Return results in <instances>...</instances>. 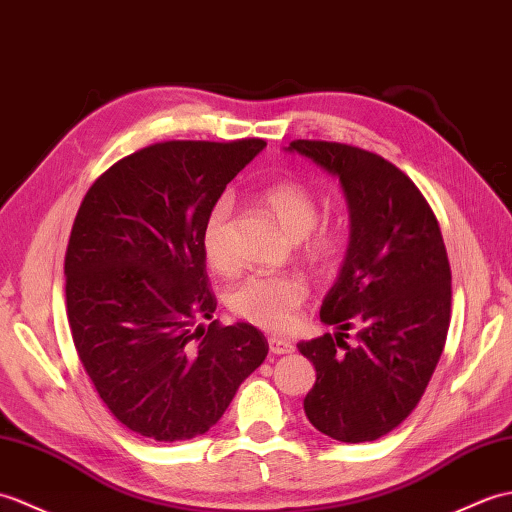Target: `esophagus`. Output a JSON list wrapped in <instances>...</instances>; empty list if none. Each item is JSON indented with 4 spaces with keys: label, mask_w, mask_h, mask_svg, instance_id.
<instances>
[{
    "label": "esophagus",
    "mask_w": 512,
    "mask_h": 512,
    "mask_svg": "<svg viewBox=\"0 0 512 512\" xmlns=\"http://www.w3.org/2000/svg\"><path fill=\"white\" fill-rule=\"evenodd\" d=\"M269 350L274 352V355H287V352H293V344L289 342V339L269 337Z\"/></svg>",
    "instance_id": "obj_1"
}]
</instances>
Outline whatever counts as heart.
Instances as JSON below:
<instances>
[{
  "label": "heart",
  "mask_w": 512,
  "mask_h": 512,
  "mask_svg": "<svg viewBox=\"0 0 512 512\" xmlns=\"http://www.w3.org/2000/svg\"><path fill=\"white\" fill-rule=\"evenodd\" d=\"M265 206L285 227L287 234L300 241L306 260L313 265H331L344 247V232L335 223L320 221V201L313 190L298 181H278L263 190ZM232 219L230 197L212 201L201 223V252L208 265L219 274H230L234 256L227 241ZM309 298V285L300 274L249 276L227 295L230 311L247 324L263 331L282 333L295 324L300 306Z\"/></svg>",
  "instance_id": "heart-1"
}]
</instances>
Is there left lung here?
Wrapping results in <instances>:
<instances>
[{"label": "left lung", "mask_w": 512, "mask_h": 512, "mask_svg": "<svg viewBox=\"0 0 512 512\" xmlns=\"http://www.w3.org/2000/svg\"><path fill=\"white\" fill-rule=\"evenodd\" d=\"M342 181L350 245L322 302L324 333L300 342L315 385L304 399L311 425L339 442H370L412 414L447 342L451 267L434 210L401 168L359 146L293 140ZM358 328L348 345L346 330Z\"/></svg>", "instance_id": "left-lung-1"}]
</instances>
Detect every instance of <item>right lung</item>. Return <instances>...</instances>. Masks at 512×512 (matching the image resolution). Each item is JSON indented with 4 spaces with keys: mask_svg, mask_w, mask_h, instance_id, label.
<instances>
[{
    "mask_svg": "<svg viewBox=\"0 0 512 512\" xmlns=\"http://www.w3.org/2000/svg\"><path fill=\"white\" fill-rule=\"evenodd\" d=\"M265 146L151 144L105 170L78 208L65 252L74 346L102 403L144 438L206 434L267 357L256 326L212 320L201 252L212 201Z\"/></svg>",
    "mask_w": 512,
    "mask_h": 512,
    "instance_id": "add662e5",
    "label": "right lung"
}]
</instances>
